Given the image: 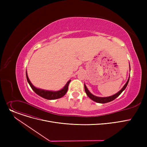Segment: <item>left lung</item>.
Returning <instances> with one entry per match:
<instances>
[{"label": "left lung", "mask_w": 147, "mask_h": 147, "mask_svg": "<svg viewBox=\"0 0 147 147\" xmlns=\"http://www.w3.org/2000/svg\"><path fill=\"white\" fill-rule=\"evenodd\" d=\"M129 78H130V76H129V78L128 79V80L127 81L126 83L125 84V86L123 87V88L119 92H117V94H115V95H112L111 96H109V97H98V96H94V95H92L90 93V92L88 90V89L86 88L85 84H84V90H85V92H86V95L92 100H93V101H95V102H96L98 103H102V104L109 102L110 101H112L113 100L115 99L117 97H118L121 94V92L126 89V86L127 85V84L129 83Z\"/></svg>", "instance_id": "1"}]
</instances>
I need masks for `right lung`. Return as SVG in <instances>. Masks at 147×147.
I'll return each instance as SVG.
<instances>
[{
	"instance_id": "add662e5",
	"label": "right lung",
	"mask_w": 147,
	"mask_h": 147,
	"mask_svg": "<svg viewBox=\"0 0 147 147\" xmlns=\"http://www.w3.org/2000/svg\"><path fill=\"white\" fill-rule=\"evenodd\" d=\"M26 77H27V80L28 83H29L30 87L32 88V89L34 90V92H35L36 94H37V95H38L39 96H42L43 98L47 99H58L60 98L61 97H63L64 95H65V94L67 93V92L68 90V84L70 82L71 80H69L67 83L66 84V85L64 87L63 89H62L58 91H55V92H53V91H49V90H43V89H40L35 88L33 84H32V83L30 82L28 76L27 74V71H26Z\"/></svg>"
}]
</instances>
